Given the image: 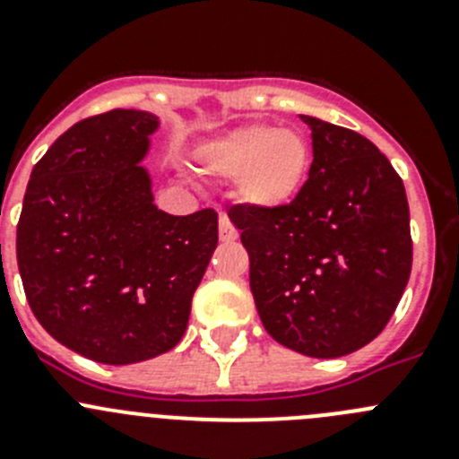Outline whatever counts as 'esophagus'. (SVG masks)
I'll return each mask as SVG.
<instances>
[{"instance_id": "1", "label": "esophagus", "mask_w": 459, "mask_h": 459, "mask_svg": "<svg viewBox=\"0 0 459 459\" xmlns=\"http://www.w3.org/2000/svg\"><path fill=\"white\" fill-rule=\"evenodd\" d=\"M218 234H221V241H234L238 237L237 227L232 225V221L227 216H221V222H218Z\"/></svg>"}]
</instances>
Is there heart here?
I'll list each match as a JSON object with an SVG mask.
<instances>
[{
  "instance_id": "obj_1",
  "label": "heart",
  "mask_w": 459,
  "mask_h": 459,
  "mask_svg": "<svg viewBox=\"0 0 459 459\" xmlns=\"http://www.w3.org/2000/svg\"><path fill=\"white\" fill-rule=\"evenodd\" d=\"M206 169L238 179L243 202L262 209L285 206L303 188L312 152L306 137L290 128L253 124L234 128L202 152Z\"/></svg>"
}]
</instances>
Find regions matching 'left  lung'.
Segmentation results:
<instances>
[{"mask_svg": "<svg viewBox=\"0 0 459 459\" xmlns=\"http://www.w3.org/2000/svg\"><path fill=\"white\" fill-rule=\"evenodd\" d=\"M312 165L285 206L234 204L227 216L250 257V291L275 342L338 359L384 331L411 273L400 174L360 133L301 117Z\"/></svg>", "mask_w": 459, "mask_h": 459, "instance_id": "left-lung-1", "label": "left lung"}]
</instances>
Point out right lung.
Wrapping results in <instances>:
<instances>
[{
  "label": "right lung",
  "mask_w": 459,
  "mask_h": 459,
  "mask_svg": "<svg viewBox=\"0 0 459 459\" xmlns=\"http://www.w3.org/2000/svg\"><path fill=\"white\" fill-rule=\"evenodd\" d=\"M158 117L109 109L71 126L34 165L15 253L48 333L75 354L128 366L186 333L218 246V213L169 216L140 160Z\"/></svg>",
  "instance_id": "obj_1"
}]
</instances>
